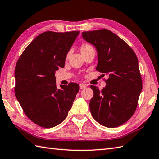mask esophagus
<instances>
[{"instance_id":"esophagus-1","label":"esophagus","mask_w":159,"mask_h":159,"mask_svg":"<svg viewBox=\"0 0 159 159\" xmlns=\"http://www.w3.org/2000/svg\"><path fill=\"white\" fill-rule=\"evenodd\" d=\"M85 87H86V84L84 83H81L80 84V89H84Z\"/></svg>"}]
</instances>
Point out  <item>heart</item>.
I'll use <instances>...</instances> for the list:
<instances>
[{"label":"heart","instance_id":"b5f03b06","mask_svg":"<svg viewBox=\"0 0 159 159\" xmlns=\"http://www.w3.org/2000/svg\"><path fill=\"white\" fill-rule=\"evenodd\" d=\"M93 48V47L91 46V45H89V44H88V43H83V44H82V46H80V51H81V53L88 50L89 49H90V48ZM69 54H70V52H69L68 54V56L69 55Z\"/></svg>","mask_w":159,"mask_h":159}]
</instances>
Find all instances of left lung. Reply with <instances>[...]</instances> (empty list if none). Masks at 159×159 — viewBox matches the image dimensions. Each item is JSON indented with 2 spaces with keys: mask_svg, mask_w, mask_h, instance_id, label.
Listing matches in <instances>:
<instances>
[{
  "mask_svg": "<svg viewBox=\"0 0 159 159\" xmlns=\"http://www.w3.org/2000/svg\"><path fill=\"white\" fill-rule=\"evenodd\" d=\"M82 36L97 48L96 70L108 75L102 90L91 85L94 93L89 103L91 115L105 127H118L130 119L138 106L142 80L137 56L127 43L108 30L84 31Z\"/></svg>",
  "mask_w": 159,
  "mask_h": 159,
  "instance_id": "left-lung-1",
  "label": "left lung"
}]
</instances>
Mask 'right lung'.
<instances>
[{
  "label": "right lung",
  "instance_id": "1",
  "mask_svg": "<svg viewBox=\"0 0 159 159\" xmlns=\"http://www.w3.org/2000/svg\"><path fill=\"white\" fill-rule=\"evenodd\" d=\"M79 33L45 31L28 45L16 64L15 97L28 118L41 127H55L66 119L79 91L74 83L58 89L55 77Z\"/></svg>",
  "mask_w": 159,
  "mask_h": 159
}]
</instances>
